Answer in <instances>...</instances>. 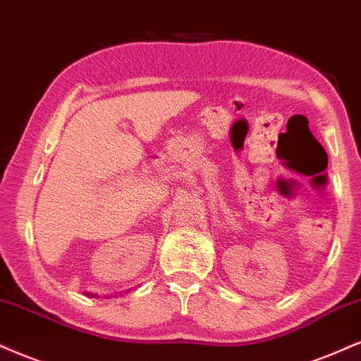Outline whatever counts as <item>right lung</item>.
Here are the masks:
<instances>
[{
  "label": "right lung",
  "instance_id": "1",
  "mask_svg": "<svg viewBox=\"0 0 361 361\" xmlns=\"http://www.w3.org/2000/svg\"><path fill=\"white\" fill-rule=\"evenodd\" d=\"M87 296H92V298H99L97 294H92V293H87Z\"/></svg>",
  "mask_w": 361,
  "mask_h": 361
}]
</instances>
